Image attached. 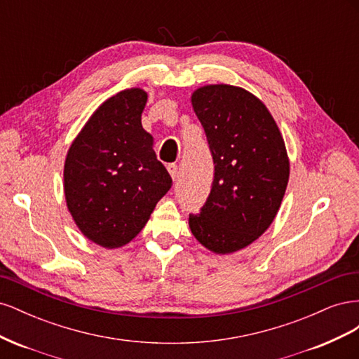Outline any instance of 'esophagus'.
Here are the masks:
<instances>
[{"instance_id":"1","label":"esophagus","mask_w":359,"mask_h":359,"mask_svg":"<svg viewBox=\"0 0 359 359\" xmlns=\"http://www.w3.org/2000/svg\"><path fill=\"white\" fill-rule=\"evenodd\" d=\"M168 170H169V173H170L172 180L175 181V180L178 178V166L175 165V163H170V165H168Z\"/></svg>"}]
</instances>
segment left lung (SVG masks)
<instances>
[{"label": "left lung", "instance_id": "obj_1", "mask_svg": "<svg viewBox=\"0 0 359 359\" xmlns=\"http://www.w3.org/2000/svg\"><path fill=\"white\" fill-rule=\"evenodd\" d=\"M214 160L212 189L193 236L215 255L255 243L274 222L289 182L283 135L264 102L241 86L211 83L191 93Z\"/></svg>", "mask_w": 359, "mask_h": 359}]
</instances>
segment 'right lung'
<instances>
[{
  "label": "right lung",
  "instance_id": "right-lung-1",
  "mask_svg": "<svg viewBox=\"0 0 359 359\" xmlns=\"http://www.w3.org/2000/svg\"><path fill=\"white\" fill-rule=\"evenodd\" d=\"M148 94L119 91L104 100L73 139L64 161L67 210L85 238L119 248L136 238L172 178L142 127Z\"/></svg>",
  "mask_w": 359,
  "mask_h": 359
}]
</instances>
